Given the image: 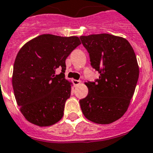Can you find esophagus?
<instances>
[{
    "instance_id": "1",
    "label": "esophagus",
    "mask_w": 153,
    "mask_h": 153,
    "mask_svg": "<svg viewBox=\"0 0 153 153\" xmlns=\"http://www.w3.org/2000/svg\"><path fill=\"white\" fill-rule=\"evenodd\" d=\"M72 82H73V84L75 85H79L81 83V81L75 80V79H74V80H72Z\"/></svg>"
}]
</instances>
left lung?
Returning a JSON list of instances; mask_svg holds the SVG:
<instances>
[{
	"instance_id": "left-lung-1",
	"label": "left lung",
	"mask_w": 153,
	"mask_h": 153,
	"mask_svg": "<svg viewBox=\"0 0 153 153\" xmlns=\"http://www.w3.org/2000/svg\"><path fill=\"white\" fill-rule=\"evenodd\" d=\"M91 65L100 76L85 82L88 94L79 101L85 117L97 124H110L128 109L139 79L134 50L122 37L109 34L81 36Z\"/></svg>"
}]
</instances>
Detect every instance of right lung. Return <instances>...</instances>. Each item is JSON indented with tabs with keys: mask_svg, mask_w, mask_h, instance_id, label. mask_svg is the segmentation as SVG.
<instances>
[{
	"mask_svg": "<svg viewBox=\"0 0 153 153\" xmlns=\"http://www.w3.org/2000/svg\"><path fill=\"white\" fill-rule=\"evenodd\" d=\"M79 45L76 36L42 34L18 51L13 69V89L21 113L30 123L50 126L63 117L71 90V83L65 78V60ZM58 67L62 72L55 75Z\"/></svg>",
	"mask_w": 153,
	"mask_h": 153,
	"instance_id": "right-lung-1",
	"label": "right lung"
}]
</instances>
